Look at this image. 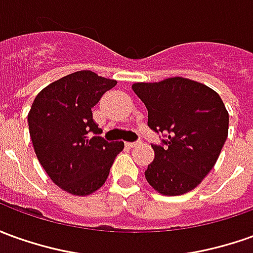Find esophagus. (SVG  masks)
<instances>
[{"label": "esophagus", "instance_id": "34e87169", "mask_svg": "<svg viewBox=\"0 0 253 253\" xmlns=\"http://www.w3.org/2000/svg\"><path fill=\"white\" fill-rule=\"evenodd\" d=\"M137 144H139V142H126L125 146H126L128 149H132V147H135V146H137Z\"/></svg>", "mask_w": 253, "mask_h": 253}]
</instances>
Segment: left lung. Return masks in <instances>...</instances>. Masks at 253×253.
<instances>
[{"mask_svg":"<svg viewBox=\"0 0 253 253\" xmlns=\"http://www.w3.org/2000/svg\"><path fill=\"white\" fill-rule=\"evenodd\" d=\"M132 89L149 111V125L165 133L164 146L151 144L154 161L144 172L163 196L196 189L215 167L229 133V113L213 89L183 77L136 83Z\"/></svg>","mask_w":253,"mask_h":253,"instance_id":"left-lung-1","label":"left lung"}]
</instances>
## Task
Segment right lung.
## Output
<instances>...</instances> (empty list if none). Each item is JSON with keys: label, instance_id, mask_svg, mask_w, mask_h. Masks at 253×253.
I'll use <instances>...</instances> for the list:
<instances>
[{"label": "right lung", "instance_id": "add662e5", "mask_svg": "<svg viewBox=\"0 0 253 253\" xmlns=\"http://www.w3.org/2000/svg\"><path fill=\"white\" fill-rule=\"evenodd\" d=\"M116 80L89 70L76 71L45 86L29 111L34 151L52 182L73 196H89L109 176L124 142H106L92 107ZM96 134V137H93Z\"/></svg>", "mask_w": 253, "mask_h": 253}]
</instances>
